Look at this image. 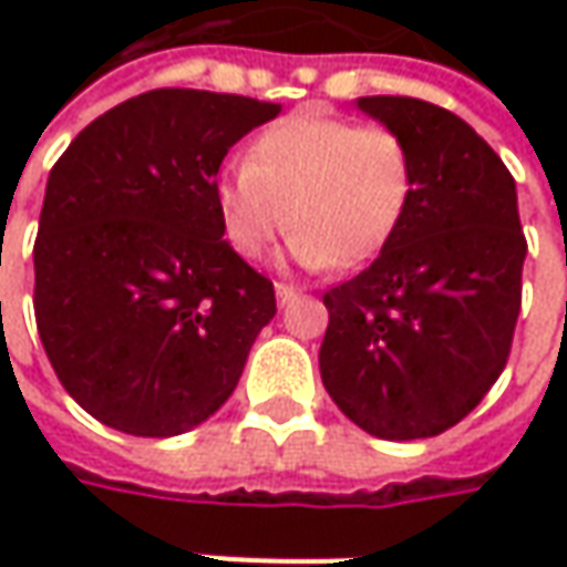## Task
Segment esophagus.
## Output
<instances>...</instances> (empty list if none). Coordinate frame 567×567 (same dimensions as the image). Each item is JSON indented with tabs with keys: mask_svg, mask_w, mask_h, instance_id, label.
<instances>
[{
	"mask_svg": "<svg viewBox=\"0 0 567 567\" xmlns=\"http://www.w3.org/2000/svg\"><path fill=\"white\" fill-rule=\"evenodd\" d=\"M274 293H277L280 306H287L290 299H296V287H290V284H274Z\"/></svg>",
	"mask_w": 567,
	"mask_h": 567,
	"instance_id": "esophagus-1",
	"label": "esophagus"
}]
</instances>
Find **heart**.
I'll return each instance as SVG.
<instances>
[{"label":"heart","instance_id":"1","mask_svg":"<svg viewBox=\"0 0 567 567\" xmlns=\"http://www.w3.org/2000/svg\"><path fill=\"white\" fill-rule=\"evenodd\" d=\"M413 195V157L398 132L318 110L274 122L246 166L214 183L229 249L261 258L284 233L302 268H357L384 249Z\"/></svg>","mask_w":567,"mask_h":567}]
</instances>
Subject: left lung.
Instances as JSON below:
<instances>
[{"label": "left lung", "instance_id": "1", "mask_svg": "<svg viewBox=\"0 0 567 567\" xmlns=\"http://www.w3.org/2000/svg\"><path fill=\"white\" fill-rule=\"evenodd\" d=\"M413 157V195L379 258L324 293L321 381L375 439H432L486 398L512 353L527 239L508 166L416 97H360Z\"/></svg>", "mask_w": 567, "mask_h": 567}]
</instances>
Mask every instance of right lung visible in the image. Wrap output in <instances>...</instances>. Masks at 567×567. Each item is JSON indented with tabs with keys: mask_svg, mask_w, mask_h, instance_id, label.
Listing matches in <instances>:
<instances>
[{
	"mask_svg": "<svg viewBox=\"0 0 567 567\" xmlns=\"http://www.w3.org/2000/svg\"><path fill=\"white\" fill-rule=\"evenodd\" d=\"M280 103L161 87L91 122L55 161L33 243V316L62 388L144 439L233 394L274 284L229 249L214 183Z\"/></svg>",
	"mask_w": 567,
	"mask_h": 567,
	"instance_id": "add662e5",
	"label": "right lung"
}]
</instances>
